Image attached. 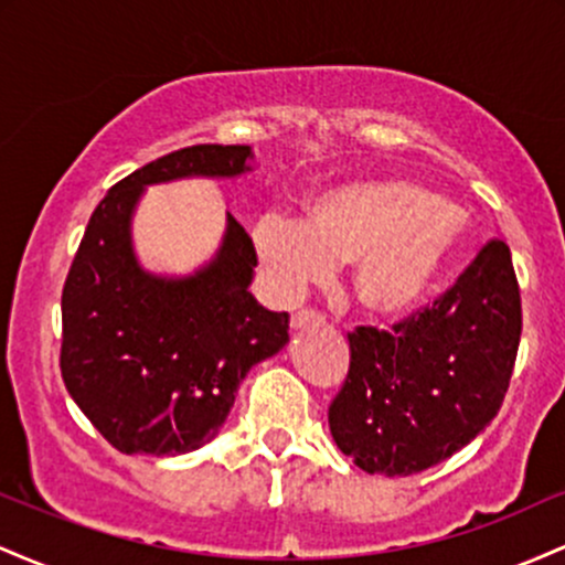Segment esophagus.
Here are the masks:
<instances>
[{
	"instance_id": "obj_1",
	"label": "esophagus",
	"mask_w": 565,
	"mask_h": 565,
	"mask_svg": "<svg viewBox=\"0 0 565 565\" xmlns=\"http://www.w3.org/2000/svg\"><path fill=\"white\" fill-rule=\"evenodd\" d=\"M321 323H323V316L319 310L302 308L291 316V329H295V332H302V329H310V327H321Z\"/></svg>"
}]
</instances>
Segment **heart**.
<instances>
[{
	"instance_id": "obj_1",
	"label": "heart",
	"mask_w": 565,
	"mask_h": 565,
	"mask_svg": "<svg viewBox=\"0 0 565 565\" xmlns=\"http://www.w3.org/2000/svg\"><path fill=\"white\" fill-rule=\"evenodd\" d=\"M465 215L430 188L398 178L353 180L310 199L305 220H257V260L270 289L295 300L308 284L353 263V295L366 313L398 319L423 308L465 242Z\"/></svg>"
}]
</instances>
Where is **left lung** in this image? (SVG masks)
Returning <instances> with one entry per match:
<instances>
[{
  "instance_id": "obj_1",
  "label": "left lung",
  "mask_w": 565,
  "mask_h": 565,
  "mask_svg": "<svg viewBox=\"0 0 565 565\" xmlns=\"http://www.w3.org/2000/svg\"><path fill=\"white\" fill-rule=\"evenodd\" d=\"M510 246L491 238L436 302L393 332L355 327L329 430L361 470L414 476L468 446L502 406L521 342Z\"/></svg>"
}]
</instances>
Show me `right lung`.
Instances as JSON below:
<instances>
[{
  "label": "right lung",
  "mask_w": 565,
  "mask_h": 565,
  "mask_svg": "<svg viewBox=\"0 0 565 565\" xmlns=\"http://www.w3.org/2000/svg\"><path fill=\"white\" fill-rule=\"evenodd\" d=\"M249 146H191L119 180L97 204L63 287L61 374L84 417L121 454L196 451L217 436L252 366L289 342V316L257 305L255 244L228 215L212 263L153 276L132 252L142 188L249 172Z\"/></svg>",
  "instance_id": "right-lung-1"
}]
</instances>
